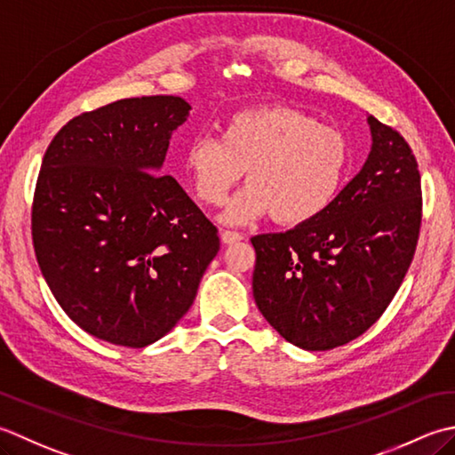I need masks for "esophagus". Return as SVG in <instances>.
I'll list each match as a JSON object with an SVG mask.
<instances>
[{
	"label": "esophagus",
	"mask_w": 455,
	"mask_h": 455,
	"mask_svg": "<svg viewBox=\"0 0 455 455\" xmlns=\"http://www.w3.org/2000/svg\"><path fill=\"white\" fill-rule=\"evenodd\" d=\"M243 239V235L237 234V231H229V229H224L221 231V241H224L226 245H231V243H237V241Z\"/></svg>",
	"instance_id": "obj_1"
}]
</instances>
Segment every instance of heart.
<instances>
[{
  "mask_svg": "<svg viewBox=\"0 0 455 455\" xmlns=\"http://www.w3.org/2000/svg\"><path fill=\"white\" fill-rule=\"evenodd\" d=\"M347 166L349 145L339 129L281 104L235 111L220 141L192 139L182 156L194 194L210 208L221 206L245 172L249 184L220 216L228 226L267 214L283 226L308 224L336 200Z\"/></svg>",
  "mask_w": 455,
  "mask_h": 455,
  "instance_id": "obj_1",
  "label": "heart"
}]
</instances>
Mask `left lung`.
Segmentation results:
<instances>
[{
    "label": "left lung",
    "mask_w": 455,
    "mask_h": 455,
    "mask_svg": "<svg viewBox=\"0 0 455 455\" xmlns=\"http://www.w3.org/2000/svg\"><path fill=\"white\" fill-rule=\"evenodd\" d=\"M371 151L331 206L284 234L251 237L265 320L308 351L359 338L381 318L419 241L420 172L409 143L367 116Z\"/></svg>",
    "instance_id": "8db88e82"
}]
</instances>
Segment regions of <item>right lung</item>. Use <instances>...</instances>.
<instances>
[{
  "label": "right lung",
  "instance_id": "obj_1",
  "mask_svg": "<svg viewBox=\"0 0 455 455\" xmlns=\"http://www.w3.org/2000/svg\"><path fill=\"white\" fill-rule=\"evenodd\" d=\"M190 109L179 96L119 100L70 119L44 153L36 261L68 318L109 344L145 347L169 333L220 251L218 229L161 174Z\"/></svg>",
  "mask_w": 455,
  "mask_h": 455
}]
</instances>
